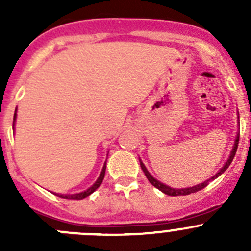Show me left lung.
Here are the masks:
<instances>
[{
  "label": "left lung",
  "instance_id": "8db88e82",
  "mask_svg": "<svg viewBox=\"0 0 251 251\" xmlns=\"http://www.w3.org/2000/svg\"><path fill=\"white\" fill-rule=\"evenodd\" d=\"M238 119H239V118H238ZM238 142H239V135H238V136H237V138H235V141H234V146H233V148H232L231 155H229L228 160L226 161V164H225V165L222 166L221 170H220L219 173L215 174L214 176L211 177V178H209V179H206V181H204L203 183H199V184H197V186L189 187V188H181V189L177 188V189H176V188H171V187H169V186H166V184L161 183V182H159L158 179L154 178V177L151 176V175L148 173V170H147V169H146V166H144V164L142 163V161L140 160V163H141V168H142V170H143L144 175H146L147 178H148V181L151 182V183L153 184V186L155 187V188H158L159 191L163 192V193L168 194V196H171V197H176V196H188V194H191V193H196V192H198V191H201V189L205 188V187H206L207 184H209V182H210V181H212V179L217 178V177H219L220 175L224 174L225 171H226L227 169H228V166L231 165L232 160H233V158H234V155H235V151H237V148H238Z\"/></svg>",
  "mask_w": 251,
  "mask_h": 251
}]
</instances>
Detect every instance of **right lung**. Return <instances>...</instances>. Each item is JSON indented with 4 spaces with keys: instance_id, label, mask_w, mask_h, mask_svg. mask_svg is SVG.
Listing matches in <instances>:
<instances>
[{
    "instance_id": "right-lung-1",
    "label": "right lung",
    "mask_w": 251,
    "mask_h": 251,
    "mask_svg": "<svg viewBox=\"0 0 251 251\" xmlns=\"http://www.w3.org/2000/svg\"><path fill=\"white\" fill-rule=\"evenodd\" d=\"M16 118H17V110H16V113H14L13 126H14V123H16ZM105 168H107V166H105V164H104V166H103V169H102V173H100V177H98L97 181H96L95 183H93L92 186L90 187V188L86 189V191L81 192V193H76V194H55V196L62 197V198H65V199H77V201L86 198V197H88V196H90V194H92L93 192H95L96 189H97L98 187L100 186V184H102L103 178H104V175H105Z\"/></svg>"
}]
</instances>
